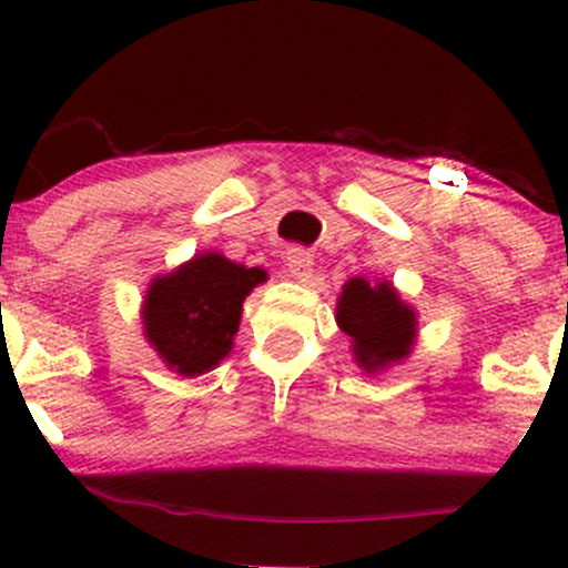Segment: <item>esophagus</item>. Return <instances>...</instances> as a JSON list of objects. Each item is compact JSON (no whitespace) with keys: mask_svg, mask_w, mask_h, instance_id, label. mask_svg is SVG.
<instances>
[{"mask_svg":"<svg viewBox=\"0 0 568 568\" xmlns=\"http://www.w3.org/2000/svg\"><path fill=\"white\" fill-rule=\"evenodd\" d=\"M285 275L296 283H306L312 277V256L302 247H291L288 256H285Z\"/></svg>","mask_w":568,"mask_h":568,"instance_id":"esophagus-1","label":"esophagus"}]
</instances>
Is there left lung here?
Returning a JSON list of instances; mask_svg holds the SVG:
<instances>
[{"instance_id":"obj_1","label":"left lung","mask_w":568,"mask_h":568,"mask_svg":"<svg viewBox=\"0 0 568 568\" xmlns=\"http://www.w3.org/2000/svg\"><path fill=\"white\" fill-rule=\"evenodd\" d=\"M336 323L349 336L357 368L366 374H382L406 361L419 336L416 310L384 277L347 280L338 293Z\"/></svg>"}]
</instances>
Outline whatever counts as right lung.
<instances>
[{"label":"right lung","instance_id":"right-lung-1","mask_svg":"<svg viewBox=\"0 0 568 568\" xmlns=\"http://www.w3.org/2000/svg\"><path fill=\"white\" fill-rule=\"evenodd\" d=\"M262 283L266 272L258 266L247 270L216 251L194 253L149 283L141 304L143 338L173 374H207L232 352L245 296Z\"/></svg>","mask_w":568,"mask_h":568}]
</instances>
